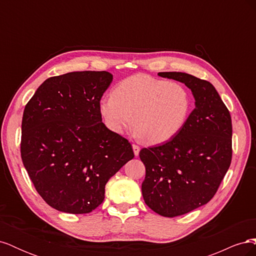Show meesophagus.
Returning a JSON list of instances; mask_svg holds the SVG:
<instances>
[{"instance_id": "1", "label": "esophagus", "mask_w": 256, "mask_h": 256, "mask_svg": "<svg viewBox=\"0 0 256 256\" xmlns=\"http://www.w3.org/2000/svg\"><path fill=\"white\" fill-rule=\"evenodd\" d=\"M132 148H134V152L136 156H138V152H140V146L136 144H132Z\"/></svg>"}]
</instances>
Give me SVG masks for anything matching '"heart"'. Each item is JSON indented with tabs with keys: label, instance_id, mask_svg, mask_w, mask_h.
Wrapping results in <instances>:
<instances>
[{
	"label": "heart",
	"instance_id": "1",
	"mask_svg": "<svg viewBox=\"0 0 256 256\" xmlns=\"http://www.w3.org/2000/svg\"><path fill=\"white\" fill-rule=\"evenodd\" d=\"M192 99L182 84L134 74L100 100L99 111L106 127L122 134L134 122L136 134L152 145L172 140L184 128Z\"/></svg>",
	"mask_w": 256,
	"mask_h": 256
}]
</instances>
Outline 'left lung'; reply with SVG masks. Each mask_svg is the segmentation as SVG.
Masks as SVG:
<instances>
[{
	"label": "left lung",
	"instance_id": "left-lung-1",
	"mask_svg": "<svg viewBox=\"0 0 256 256\" xmlns=\"http://www.w3.org/2000/svg\"><path fill=\"white\" fill-rule=\"evenodd\" d=\"M158 76L184 83L196 108L180 132L168 142L140 150L145 166L142 194L164 216H182L207 204L232 161V118L214 85L184 72Z\"/></svg>",
	"mask_w": 256,
	"mask_h": 256
}]
</instances>
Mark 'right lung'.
<instances>
[{
	"label": "right lung",
	"mask_w": 256,
	"mask_h": 256,
	"mask_svg": "<svg viewBox=\"0 0 256 256\" xmlns=\"http://www.w3.org/2000/svg\"><path fill=\"white\" fill-rule=\"evenodd\" d=\"M112 80L108 72L51 76L24 108L23 166L44 202L60 212L94 210L108 180L134 157L130 142L108 129L99 111Z\"/></svg>",
	"instance_id": "obj_1"
}]
</instances>
